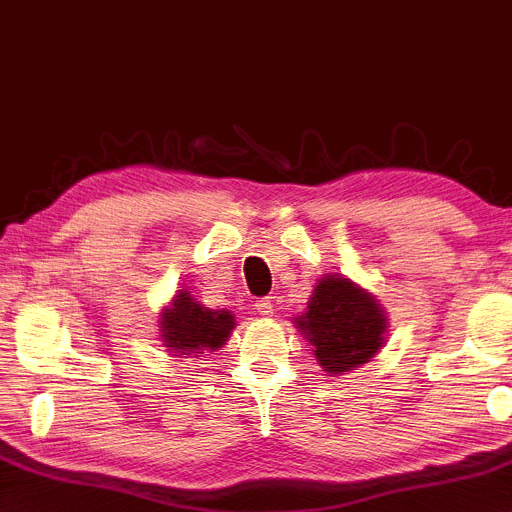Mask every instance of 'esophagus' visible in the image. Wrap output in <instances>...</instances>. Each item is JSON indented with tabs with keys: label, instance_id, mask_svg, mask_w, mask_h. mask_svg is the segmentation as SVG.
Wrapping results in <instances>:
<instances>
[{
	"label": "esophagus",
	"instance_id": "1",
	"mask_svg": "<svg viewBox=\"0 0 512 512\" xmlns=\"http://www.w3.org/2000/svg\"><path fill=\"white\" fill-rule=\"evenodd\" d=\"M272 301H270V296H266V299H259V301H255V310L261 314V316H272Z\"/></svg>",
	"mask_w": 512,
	"mask_h": 512
}]
</instances>
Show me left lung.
<instances>
[{"label": "left lung", "instance_id": "1", "mask_svg": "<svg viewBox=\"0 0 512 512\" xmlns=\"http://www.w3.org/2000/svg\"><path fill=\"white\" fill-rule=\"evenodd\" d=\"M294 327L331 377L358 371L386 342L388 316L375 296L344 275H323Z\"/></svg>", "mask_w": 512, "mask_h": 512}]
</instances>
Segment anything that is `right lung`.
Returning <instances> with one entry per match:
<instances>
[{"mask_svg":"<svg viewBox=\"0 0 512 512\" xmlns=\"http://www.w3.org/2000/svg\"><path fill=\"white\" fill-rule=\"evenodd\" d=\"M235 316L229 310H209L187 290H178L159 318V334L170 355H196L218 351L231 338Z\"/></svg>","mask_w":512,"mask_h":512,"instance_id":"right-lung-1","label":"right lung"}]
</instances>
